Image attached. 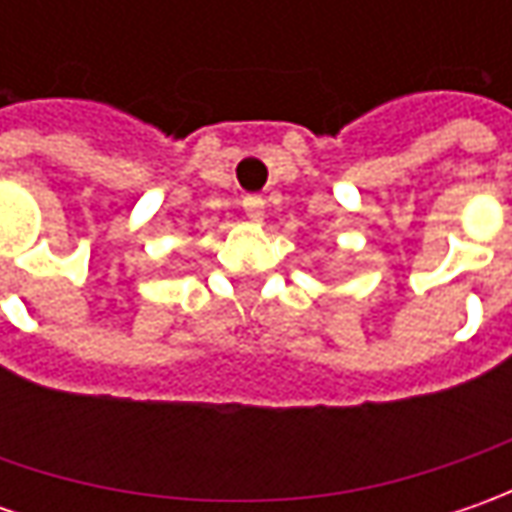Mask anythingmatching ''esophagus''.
<instances>
[{"instance_id": "1", "label": "esophagus", "mask_w": 512, "mask_h": 512, "mask_svg": "<svg viewBox=\"0 0 512 512\" xmlns=\"http://www.w3.org/2000/svg\"><path fill=\"white\" fill-rule=\"evenodd\" d=\"M245 213L253 219V222H262V216H265V199L262 196H245Z\"/></svg>"}]
</instances>
